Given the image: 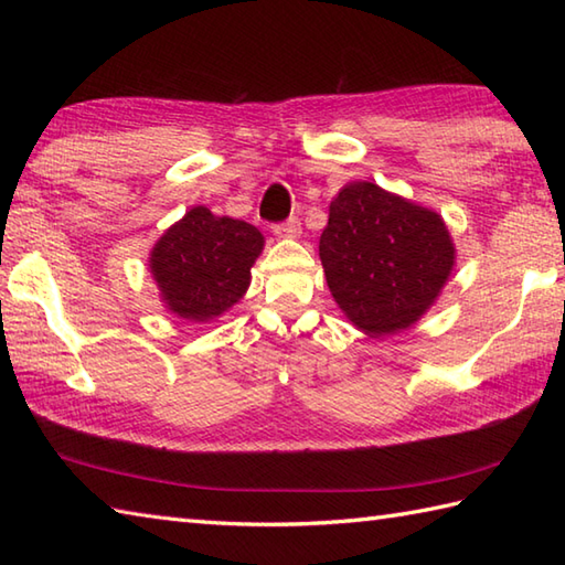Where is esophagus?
<instances>
[{"instance_id": "esophagus-1", "label": "esophagus", "mask_w": 565, "mask_h": 565, "mask_svg": "<svg viewBox=\"0 0 565 565\" xmlns=\"http://www.w3.org/2000/svg\"><path fill=\"white\" fill-rule=\"evenodd\" d=\"M271 231L279 237H298L301 235V221H298L296 215H291V218H286L284 223H276Z\"/></svg>"}]
</instances>
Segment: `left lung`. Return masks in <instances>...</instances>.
<instances>
[{"label": "left lung", "instance_id": "1", "mask_svg": "<svg viewBox=\"0 0 565 565\" xmlns=\"http://www.w3.org/2000/svg\"><path fill=\"white\" fill-rule=\"evenodd\" d=\"M320 259L344 316L366 332L391 334L435 303L454 267V245L435 211L354 182L330 203Z\"/></svg>", "mask_w": 565, "mask_h": 565}]
</instances>
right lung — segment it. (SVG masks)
<instances>
[{
  "label": "right lung",
  "instance_id": "1",
  "mask_svg": "<svg viewBox=\"0 0 565 565\" xmlns=\"http://www.w3.org/2000/svg\"><path fill=\"white\" fill-rule=\"evenodd\" d=\"M264 237L255 225L191 209L152 247L150 269L167 308L186 320H211L237 303Z\"/></svg>",
  "mask_w": 565,
  "mask_h": 565
}]
</instances>
